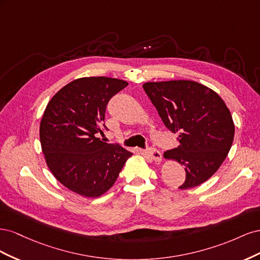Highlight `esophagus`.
Returning a JSON list of instances; mask_svg holds the SVG:
<instances>
[{"label": "esophagus", "instance_id": "1", "mask_svg": "<svg viewBox=\"0 0 260 260\" xmlns=\"http://www.w3.org/2000/svg\"><path fill=\"white\" fill-rule=\"evenodd\" d=\"M146 154L151 157L153 160H155L156 162H159L161 160V153L158 151V149L155 148V147H151L147 149Z\"/></svg>", "mask_w": 260, "mask_h": 260}]
</instances>
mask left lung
Wrapping results in <instances>:
<instances>
[{"label": "left lung", "mask_w": 260, "mask_h": 260, "mask_svg": "<svg viewBox=\"0 0 260 260\" xmlns=\"http://www.w3.org/2000/svg\"><path fill=\"white\" fill-rule=\"evenodd\" d=\"M143 89L168 130L178 133V147L165 153L185 167L181 190L208 180L225 159L234 139L232 116L216 92L199 82H146Z\"/></svg>", "instance_id": "8db88e82"}]
</instances>
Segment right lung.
Segmentation results:
<instances>
[{
  "mask_svg": "<svg viewBox=\"0 0 260 260\" xmlns=\"http://www.w3.org/2000/svg\"><path fill=\"white\" fill-rule=\"evenodd\" d=\"M127 85L115 78H80L60 89L46 106L40 123L42 152L54 177L70 191L86 198L104 194L132 155L98 138L107 130L108 101Z\"/></svg>",
  "mask_w": 260,
  "mask_h": 260,
  "instance_id": "right-lung-1",
  "label": "right lung"
}]
</instances>
